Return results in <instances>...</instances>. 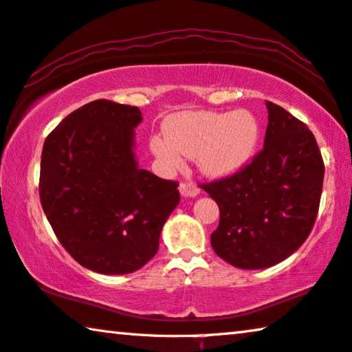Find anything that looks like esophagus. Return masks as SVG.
Instances as JSON below:
<instances>
[{
  "mask_svg": "<svg viewBox=\"0 0 352 352\" xmlns=\"http://www.w3.org/2000/svg\"><path fill=\"white\" fill-rule=\"evenodd\" d=\"M178 191H180L183 197H196L201 192V190L192 182H182L180 186H178Z\"/></svg>",
  "mask_w": 352,
  "mask_h": 352,
  "instance_id": "34e87169",
  "label": "esophagus"
}]
</instances>
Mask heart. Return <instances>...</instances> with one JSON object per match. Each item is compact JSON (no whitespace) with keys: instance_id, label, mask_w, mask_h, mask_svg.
<instances>
[{"instance_id":"b5f03b06","label":"heart","mask_w":352,"mask_h":352,"mask_svg":"<svg viewBox=\"0 0 352 352\" xmlns=\"http://www.w3.org/2000/svg\"><path fill=\"white\" fill-rule=\"evenodd\" d=\"M164 137L155 135L150 150L166 169L183 167V157L196 158L204 175H232L254 158L261 124L250 110L234 112H182L166 120Z\"/></svg>"}]
</instances>
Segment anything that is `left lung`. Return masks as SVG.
I'll return each mask as SVG.
<instances>
[{"instance_id":"obj_1","label":"left lung","mask_w":352,"mask_h":352,"mask_svg":"<svg viewBox=\"0 0 352 352\" xmlns=\"http://www.w3.org/2000/svg\"><path fill=\"white\" fill-rule=\"evenodd\" d=\"M264 148L237 174L204 186L219 207L212 248L243 270H259L300 248L316 221L324 162L300 120L267 101Z\"/></svg>"}]
</instances>
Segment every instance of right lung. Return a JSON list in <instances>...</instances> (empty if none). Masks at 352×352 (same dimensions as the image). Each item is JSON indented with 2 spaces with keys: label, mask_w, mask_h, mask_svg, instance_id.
<instances>
[{
  "label": "right lung",
  "mask_w": 352,
  "mask_h": 352,
  "mask_svg": "<svg viewBox=\"0 0 352 352\" xmlns=\"http://www.w3.org/2000/svg\"><path fill=\"white\" fill-rule=\"evenodd\" d=\"M139 107L107 99L67 115L45 139L39 196L65 250L104 275L133 274L158 253L178 183L140 169L134 128Z\"/></svg>",
  "instance_id": "add662e5"
}]
</instances>
